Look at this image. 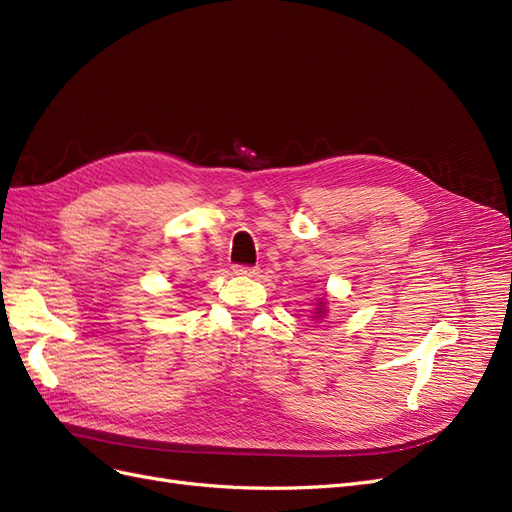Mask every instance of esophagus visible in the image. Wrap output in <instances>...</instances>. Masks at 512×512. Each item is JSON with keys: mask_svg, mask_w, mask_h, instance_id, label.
I'll list each match as a JSON object with an SVG mask.
<instances>
[{"mask_svg": "<svg viewBox=\"0 0 512 512\" xmlns=\"http://www.w3.org/2000/svg\"><path fill=\"white\" fill-rule=\"evenodd\" d=\"M232 271H235L237 275H256V273H258V267H245V265H235V267H232Z\"/></svg>", "mask_w": 512, "mask_h": 512, "instance_id": "34e87169", "label": "esophagus"}]
</instances>
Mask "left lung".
Listing matches in <instances>:
<instances>
[{
    "label": "left lung",
    "instance_id": "obj_1",
    "mask_svg": "<svg viewBox=\"0 0 512 512\" xmlns=\"http://www.w3.org/2000/svg\"><path fill=\"white\" fill-rule=\"evenodd\" d=\"M316 314H318V318H320V316H324V314H327V312H324V301H322V303L316 307Z\"/></svg>",
    "mask_w": 512,
    "mask_h": 512
}]
</instances>
